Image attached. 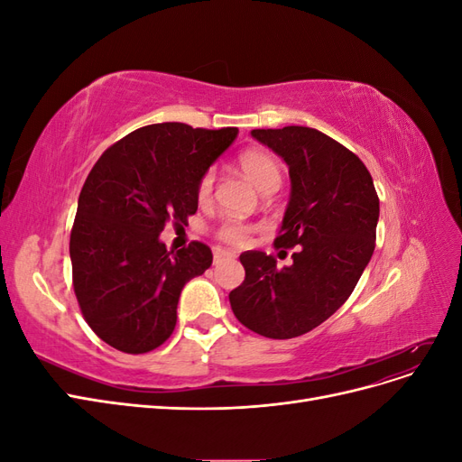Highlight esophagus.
<instances>
[{
  "label": "esophagus",
  "instance_id": "esophagus-1",
  "mask_svg": "<svg viewBox=\"0 0 462 462\" xmlns=\"http://www.w3.org/2000/svg\"><path fill=\"white\" fill-rule=\"evenodd\" d=\"M227 258V253L226 250H221V248H214V263H221L223 260Z\"/></svg>",
  "mask_w": 462,
  "mask_h": 462
}]
</instances>
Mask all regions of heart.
<instances>
[{
    "label": "heart",
    "mask_w": 462,
    "mask_h": 462,
    "mask_svg": "<svg viewBox=\"0 0 462 462\" xmlns=\"http://www.w3.org/2000/svg\"><path fill=\"white\" fill-rule=\"evenodd\" d=\"M236 165L243 171V175L253 183L262 194H268L279 189L283 179V171H282V163H279L272 153L262 152V150H248L243 152L239 160H236ZM214 180L216 175L214 171L209 170L206 171L199 185H197V199L200 204H206L212 197L214 190ZM256 231V226L243 219H223L217 229H216V239L223 245L229 246H243L248 243L250 235Z\"/></svg>",
    "instance_id": "1"
}]
</instances>
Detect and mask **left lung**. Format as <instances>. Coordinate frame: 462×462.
<instances>
[{
  "label": "left lung",
  "instance_id": "1",
  "mask_svg": "<svg viewBox=\"0 0 462 462\" xmlns=\"http://www.w3.org/2000/svg\"><path fill=\"white\" fill-rule=\"evenodd\" d=\"M253 136L289 165L291 199L273 245L297 253L285 268L260 250L243 253L246 275L229 302L245 328L291 339L351 297L374 254L380 199L356 153L324 133L292 125L254 129Z\"/></svg>",
  "mask_w": 462,
  "mask_h": 462
}]
</instances>
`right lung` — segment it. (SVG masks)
<instances>
[{"instance_id":"obj_1","label":"right lung","mask_w":462,"mask_h":462,"mask_svg":"<svg viewBox=\"0 0 462 462\" xmlns=\"http://www.w3.org/2000/svg\"><path fill=\"white\" fill-rule=\"evenodd\" d=\"M236 133L156 123L123 136L94 163L69 253L80 312L109 346L143 355L170 339L180 291L214 256L199 241L167 250L160 233L197 214L199 180Z\"/></svg>"}]
</instances>
